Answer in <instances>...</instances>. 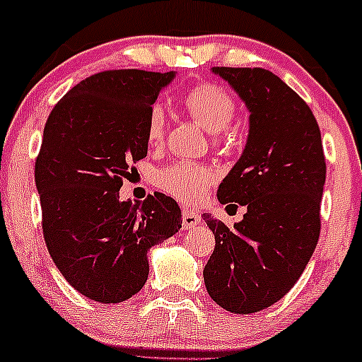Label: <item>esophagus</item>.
Returning a JSON list of instances; mask_svg holds the SVG:
<instances>
[{
	"label": "esophagus",
	"mask_w": 362,
	"mask_h": 362,
	"mask_svg": "<svg viewBox=\"0 0 362 362\" xmlns=\"http://www.w3.org/2000/svg\"><path fill=\"white\" fill-rule=\"evenodd\" d=\"M181 219H182V226H185V230L193 228V226L200 225V221H202V218L199 216V212L188 211V209H185V211L181 212Z\"/></svg>",
	"instance_id": "1"
}]
</instances>
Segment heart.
I'll return each instance as SVG.
<instances>
[{
  "label": "heart",
  "instance_id": "b5f03b06",
  "mask_svg": "<svg viewBox=\"0 0 362 362\" xmlns=\"http://www.w3.org/2000/svg\"><path fill=\"white\" fill-rule=\"evenodd\" d=\"M186 111L209 132H225L237 117V104L232 95L219 85L202 81L189 88L182 98ZM165 137V115L155 104L146 118L148 143L160 144ZM214 182V173L202 163L177 162L156 174V185L167 195L182 204H199Z\"/></svg>",
  "mask_w": 362,
  "mask_h": 362
}]
</instances>
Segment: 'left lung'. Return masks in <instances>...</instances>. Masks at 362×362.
<instances>
[{
    "instance_id": "left-lung-1",
    "label": "left lung",
    "mask_w": 362,
    "mask_h": 362,
    "mask_svg": "<svg viewBox=\"0 0 362 362\" xmlns=\"http://www.w3.org/2000/svg\"><path fill=\"white\" fill-rule=\"evenodd\" d=\"M212 71L251 113L244 153L218 188L219 202H237L247 212L232 230L204 214L216 238L204 282L219 307L255 314L281 300L314 255L326 158L314 113L277 74L223 66Z\"/></svg>"
}]
</instances>
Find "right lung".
I'll use <instances>...</instances> for the list:
<instances>
[{"label": "right lung", "mask_w": 362, "mask_h": 362, "mask_svg": "<svg viewBox=\"0 0 362 362\" xmlns=\"http://www.w3.org/2000/svg\"><path fill=\"white\" fill-rule=\"evenodd\" d=\"M174 71L110 69L54 106L35 163L48 252L66 281L99 303H120L148 279V249L181 228L176 200H120L148 155L146 118Z\"/></svg>", "instance_id": "1"}]
</instances>
